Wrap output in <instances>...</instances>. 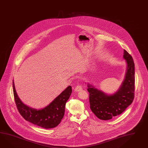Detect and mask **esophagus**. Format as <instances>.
Segmentation results:
<instances>
[{
    "label": "esophagus",
    "instance_id": "1",
    "mask_svg": "<svg viewBox=\"0 0 148 148\" xmlns=\"http://www.w3.org/2000/svg\"><path fill=\"white\" fill-rule=\"evenodd\" d=\"M81 90H82V87H81L80 86H77L76 87H75V91L76 92H79V91H81Z\"/></svg>",
    "mask_w": 148,
    "mask_h": 148
}]
</instances>
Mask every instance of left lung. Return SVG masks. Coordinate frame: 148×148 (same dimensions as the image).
Returning <instances> with one entry per match:
<instances>
[{
	"label": "left lung",
	"mask_w": 148,
	"mask_h": 148,
	"mask_svg": "<svg viewBox=\"0 0 148 148\" xmlns=\"http://www.w3.org/2000/svg\"><path fill=\"white\" fill-rule=\"evenodd\" d=\"M123 57L127 64L125 76L121 85L114 93L108 95L91 84H87L90 108L97 118L102 120H108L121 114L134 100V62L132 56L125 50Z\"/></svg>",
	"instance_id": "1"
}]
</instances>
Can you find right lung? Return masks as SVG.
Returning a JSON list of instances; mask_svg holds the SVG:
<instances>
[{"label": "right lung", "instance_id": "add662e5", "mask_svg": "<svg viewBox=\"0 0 148 148\" xmlns=\"http://www.w3.org/2000/svg\"><path fill=\"white\" fill-rule=\"evenodd\" d=\"M13 89L15 103L21 115L27 121L45 129L53 128L60 123L64 115L66 102L72 93V87L69 86L48 105L37 110L21 101L15 90L14 80Z\"/></svg>", "mask_w": 148, "mask_h": 148}]
</instances>
